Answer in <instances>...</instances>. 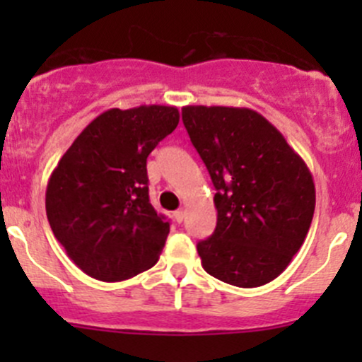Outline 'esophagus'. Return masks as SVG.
I'll return each mask as SVG.
<instances>
[{
  "label": "esophagus",
  "instance_id": "obj_1",
  "mask_svg": "<svg viewBox=\"0 0 362 362\" xmlns=\"http://www.w3.org/2000/svg\"><path fill=\"white\" fill-rule=\"evenodd\" d=\"M173 217H175V221H177L178 224H180V222L185 218V210H177V211H175V214H173Z\"/></svg>",
  "mask_w": 362,
  "mask_h": 362
}]
</instances>
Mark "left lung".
Returning <instances> with one entry per match:
<instances>
[{
  "mask_svg": "<svg viewBox=\"0 0 362 362\" xmlns=\"http://www.w3.org/2000/svg\"><path fill=\"white\" fill-rule=\"evenodd\" d=\"M182 120L217 191V226L198 243L204 272L245 289L272 282L312 224L315 185L308 166L250 108L189 105Z\"/></svg>",
  "mask_w": 362,
  "mask_h": 362,
  "instance_id": "1",
  "label": "left lung"
}]
</instances>
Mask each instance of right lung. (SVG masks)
<instances>
[{
  "label": "right lung",
  "mask_w": 362,
  "mask_h": 362,
  "mask_svg": "<svg viewBox=\"0 0 362 362\" xmlns=\"http://www.w3.org/2000/svg\"><path fill=\"white\" fill-rule=\"evenodd\" d=\"M178 119L177 108L164 105L110 108L57 163L47 184V218L86 275L120 282L158 262L170 222L148 202L147 158Z\"/></svg>",
  "instance_id": "right-lung-1"
}]
</instances>
